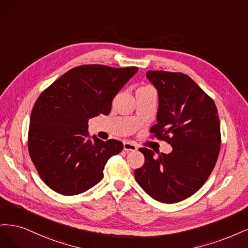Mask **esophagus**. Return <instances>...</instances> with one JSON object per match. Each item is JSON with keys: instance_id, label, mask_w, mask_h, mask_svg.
Here are the masks:
<instances>
[{"instance_id": "obj_1", "label": "esophagus", "mask_w": 248, "mask_h": 248, "mask_svg": "<svg viewBox=\"0 0 248 248\" xmlns=\"http://www.w3.org/2000/svg\"><path fill=\"white\" fill-rule=\"evenodd\" d=\"M124 149L125 151H135V150H137V145L134 144L133 142L126 141L124 143Z\"/></svg>"}]
</instances>
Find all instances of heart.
Listing matches in <instances>:
<instances>
[{
    "label": "heart",
    "instance_id": "obj_1",
    "mask_svg": "<svg viewBox=\"0 0 248 248\" xmlns=\"http://www.w3.org/2000/svg\"><path fill=\"white\" fill-rule=\"evenodd\" d=\"M142 87H149V86H142ZM142 87H140V89H142Z\"/></svg>",
    "mask_w": 248,
    "mask_h": 248
}]
</instances>
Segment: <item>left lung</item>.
<instances>
[{"mask_svg": "<svg viewBox=\"0 0 248 248\" xmlns=\"http://www.w3.org/2000/svg\"><path fill=\"white\" fill-rule=\"evenodd\" d=\"M158 92L157 124L151 137L171 144L170 154L139 148L145 163L134 172L139 186L156 201L177 203L203 186L220 150V124L215 103L188 75L147 71Z\"/></svg>", "mask_w": 248, "mask_h": 248, "instance_id": "1", "label": "left lung"}]
</instances>
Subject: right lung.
<instances>
[{
    "mask_svg": "<svg viewBox=\"0 0 248 248\" xmlns=\"http://www.w3.org/2000/svg\"><path fill=\"white\" fill-rule=\"evenodd\" d=\"M137 71V67L78 66L39 95L31 114L28 148L40 178L52 190L74 196L103 178L107 161L124 144L114 139L92 140L87 123L109 114L113 98Z\"/></svg>",
    "mask_w": 248,
    "mask_h": 248,
    "instance_id": "right-lung-1",
    "label": "right lung"
}]
</instances>
